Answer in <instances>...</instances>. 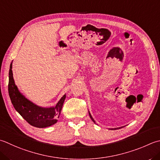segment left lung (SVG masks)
I'll list each match as a JSON object with an SVG mask.
<instances>
[{"label":"left lung","mask_w":160,"mask_h":160,"mask_svg":"<svg viewBox=\"0 0 160 160\" xmlns=\"http://www.w3.org/2000/svg\"><path fill=\"white\" fill-rule=\"evenodd\" d=\"M89 117H90V118H91V119H92V121H93V123H96V121H94V119H93V117H92V115H91V114H90V112H89ZM121 128H122V127H121ZM114 128V129H120V128Z\"/></svg>","instance_id":"left-lung-1"}]
</instances>
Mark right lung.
Instances as JSON below:
<instances>
[{"label":"right lung","mask_w":160,"mask_h":160,"mask_svg":"<svg viewBox=\"0 0 160 160\" xmlns=\"http://www.w3.org/2000/svg\"><path fill=\"white\" fill-rule=\"evenodd\" d=\"M9 96L14 109L31 126L43 128L56 123L60 115L66 94L62 97L55 106L43 108L34 104L22 94L15 84L12 73V62L9 71Z\"/></svg>","instance_id":"add662e5"}]
</instances>
